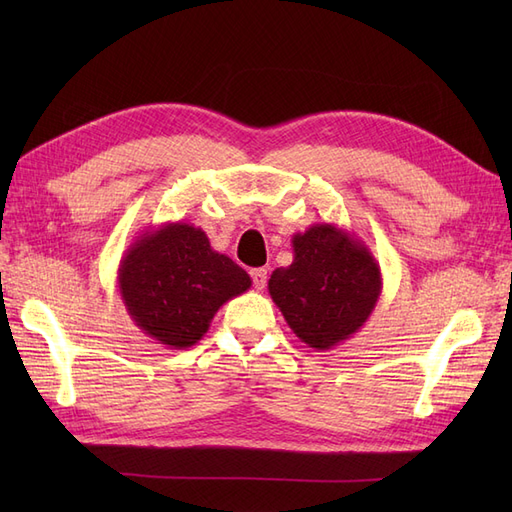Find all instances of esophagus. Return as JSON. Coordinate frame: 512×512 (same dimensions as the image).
I'll use <instances>...</instances> for the list:
<instances>
[{
  "instance_id": "34e87169",
  "label": "esophagus",
  "mask_w": 512,
  "mask_h": 512,
  "mask_svg": "<svg viewBox=\"0 0 512 512\" xmlns=\"http://www.w3.org/2000/svg\"><path fill=\"white\" fill-rule=\"evenodd\" d=\"M252 282H254V288L256 290H262L267 286V269L265 267H258V269H252Z\"/></svg>"
}]
</instances>
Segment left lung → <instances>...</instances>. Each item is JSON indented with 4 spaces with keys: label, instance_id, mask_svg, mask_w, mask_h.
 Wrapping results in <instances>:
<instances>
[{
    "label": "left lung",
    "instance_id": "1",
    "mask_svg": "<svg viewBox=\"0 0 512 512\" xmlns=\"http://www.w3.org/2000/svg\"><path fill=\"white\" fill-rule=\"evenodd\" d=\"M292 250V265L273 271L269 294L301 342L331 350L374 312L380 265L363 241L327 222L297 232Z\"/></svg>",
    "mask_w": 512,
    "mask_h": 512
}]
</instances>
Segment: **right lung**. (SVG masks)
Wrapping results in <instances>:
<instances>
[{
    "label": "right lung",
    "instance_id": "obj_1",
    "mask_svg": "<svg viewBox=\"0 0 512 512\" xmlns=\"http://www.w3.org/2000/svg\"><path fill=\"white\" fill-rule=\"evenodd\" d=\"M117 286L136 327L181 350L203 339L218 309L252 280L235 260L213 250L203 230L168 222L145 230L128 247Z\"/></svg>",
    "mask_w": 512,
    "mask_h": 512
}]
</instances>
